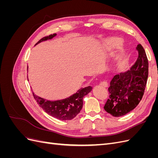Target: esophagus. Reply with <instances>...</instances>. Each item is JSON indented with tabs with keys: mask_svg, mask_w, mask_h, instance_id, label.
I'll use <instances>...</instances> for the list:
<instances>
[{
	"mask_svg": "<svg viewBox=\"0 0 158 158\" xmlns=\"http://www.w3.org/2000/svg\"><path fill=\"white\" fill-rule=\"evenodd\" d=\"M99 85H102V86H103V87H105V88H106V87L108 86V84H107V82H106V81H103V82H100Z\"/></svg>",
	"mask_w": 158,
	"mask_h": 158,
	"instance_id": "obj_1",
	"label": "esophagus"
}]
</instances>
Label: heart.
Listing matches in <instances>:
<instances>
[{"mask_svg":"<svg viewBox=\"0 0 158 158\" xmlns=\"http://www.w3.org/2000/svg\"><path fill=\"white\" fill-rule=\"evenodd\" d=\"M118 41L117 40L112 41L111 43H110V45L112 47H116L118 45Z\"/></svg>","mask_w":158,"mask_h":158,"instance_id":"obj_1","label":"heart"}]
</instances>
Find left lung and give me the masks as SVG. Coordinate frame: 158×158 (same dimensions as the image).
I'll list each match as a JSON object with an SVG mask.
<instances>
[{
    "mask_svg": "<svg viewBox=\"0 0 158 158\" xmlns=\"http://www.w3.org/2000/svg\"><path fill=\"white\" fill-rule=\"evenodd\" d=\"M137 60L131 69L114 76L108 88L109 98L104 109L113 117H121L135 109L144 95L148 77V60L144 49L138 45Z\"/></svg>",
    "mask_w": 158,
    "mask_h": 158,
    "instance_id": "left-lung-1",
    "label": "left lung"
}]
</instances>
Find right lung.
<instances>
[{"label":"right lung","instance_id":"right-lung-1","mask_svg":"<svg viewBox=\"0 0 158 158\" xmlns=\"http://www.w3.org/2000/svg\"><path fill=\"white\" fill-rule=\"evenodd\" d=\"M56 35V33H53L49 36H45L41 38L36 45L43 41L52 39ZM92 89V87L91 86L81 88L70 97L55 102L48 101L38 97L34 93H33V95L39 106L47 114L60 121H68L73 119L80 112L83 106V98Z\"/></svg>","mask_w":158,"mask_h":158}]
</instances>
